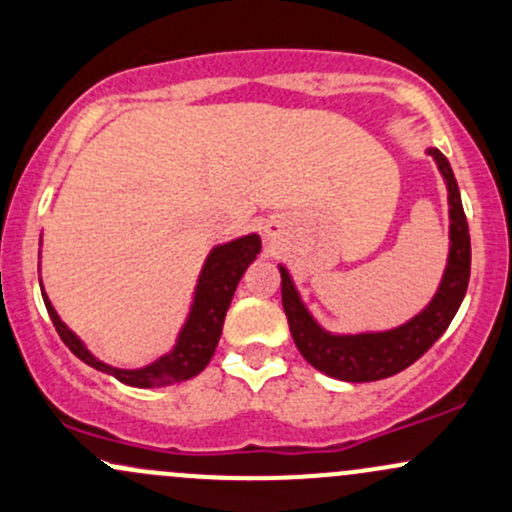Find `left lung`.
I'll list each match as a JSON object with an SVG mask.
<instances>
[{
	"mask_svg": "<svg viewBox=\"0 0 512 512\" xmlns=\"http://www.w3.org/2000/svg\"><path fill=\"white\" fill-rule=\"evenodd\" d=\"M427 156L434 158L447 183L449 256L437 293L412 320L400 327L383 329V332H329L307 310L288 268L278 266L280 295H283V310L288 315L293 342L300 349L302 359L327 376L349 383H368L395 376L415 364L442 337L464 300L471 273V239L464 207H461L459 185H456L452 166L439 148H427Z\"/></svg>",
	"mask_w": 512,
	"mask_h": 512,
	"instance_id": "8db88e82",
	"label": "left lung"
}]
</instances>
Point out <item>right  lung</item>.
Returning a JSON list of instances; mask_svg holds the SVG:
<instances>
[{"label":"right lung","instance_id":"right-lung-1","mask_svg":"<svg viewBox=\"0 0 512 512\" xmlns=\"http://www.w3.org/2000/svg\"><path fill=\"white\" fill-rule=\"evenodd\" d=\"M258 251H261V236L258 234H246L239 236V239L227 241V244L214 246L205 258L200 278H197L190 312L185 317L183 327H180L175 346L168 354H163L161 359L141 368H117L97 359L78 334L60 320L56 307L48 300L46 290L41 288V293L48 315L53 320V327H56V332L60 334L65 346L80 361L97 368V371L107 373V376H114L124 386L163 388L188 381V378L197 376L202 368L210 364L214 349L219 344V337H222L224 317H227L229 305H232L236 285H239L246 268L256 261Z\"/></svg>","mask_w":512,"mask_h":512}]
</instances>
